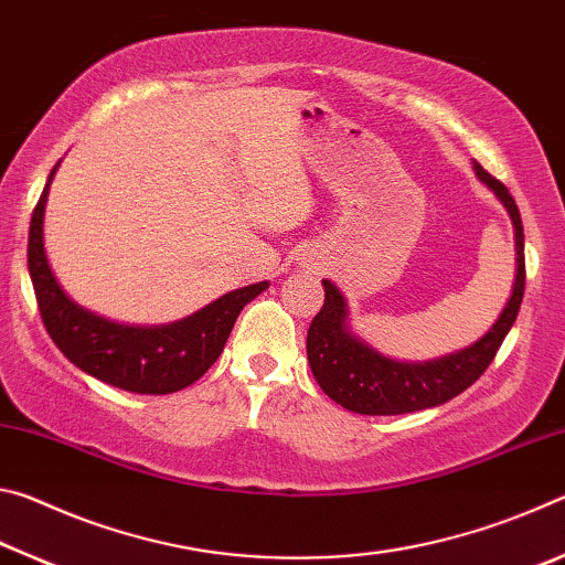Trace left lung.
<instances>
[{"label":"left lung","instance_id":"obj_1","mask_svg":"<svg viewBox=\"0 0 565 565\" xmlns=\"http://www.w3.org/2000/svg\"><path fill=\"white\" fill-rule=\"evenodd\" d=\"M478 179L509 209L515 228V284L499 321L481 341L451 356L426 363H401L366 347L347 327V301L331 281H323V306L306 333V353L323 394L339 406L366 416H396L434 408L476 384L499 353L505 333L519 317L525 291L523 224L511 191L476 161Z\"/></svg>","mask_w":565,"mask_h":565}]
</instances>
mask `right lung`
<instances>
[{
	"label": "right lung",
	"mask_w": 565,
	"mask_h": 565,
	"mask_svg": "<svg viewBox=\"0 0 565 565\" xmlns=\"http://www.w3.org/2000/svg\"><path fill=\"white\" fill-rule=\"evenodd\" d=\"M50 181H46L32 214L26 264H30L44 329L56 349L84 374L109 386L131 391V394H174L202 379L218 359V353L224 351L238 311L269 284L262 281L224 294L222 299L196 311L194 317L169 323V327L141 329L102 319L97 313L82 309L62 291L50 269V262H46L42 224Z\"/></svg>",
	"instance_id": "obj_1"
}]
</instances>
